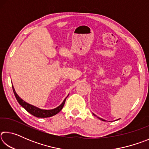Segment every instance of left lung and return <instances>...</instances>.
Instances as JSON below:
<instances>
[{"label": "left lung", "instance_id": "1", "mask_svg": "<svg viewBox=\"0 0 149 149\" xmlns=\"http://www.w3.org/2000/svg\"><path fill=\"white\" fill-rule=\"evenodd\" d=\"M93 114V115H94V116H96L95 114ZM97 118H99V119H100V120H102V121H105L104 120H103V119H102V118H99V117H97Z\"/></svg>", "mask_w": 149, "mask_h": 149}]
</instances>
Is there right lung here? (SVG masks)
I'll return each instance as SVG.
<instances>
[{"instance_id": "obj_1", "label": "right lung", "mask_w": 149, "mask_h": 149, "mask_svg": "<svg viewBox=\"0 0 149 149\" xmlns=\"http://www.w3.org/2000/svg\"><path fill=\"white\" fill-rule=\"evenodd\" d=\"M12 89H13L14 95L16 98L17 102H19V104L21 105L22 107L24 108L27 112L30 113V114L37 118H49V117L52 116L57 114L62 109V108L65 104V100H66V98H67V97L65 98V99L64 100V101L62 102V104L60 106H58V107H56V108H54V109H52V110H43V109H41V108L35 107L33 105L30 104L26 102H25L24 100H22L21 98L17 95L16 91H15V89L13 87V85H12Z\"/></svg>"}]
</instances>
